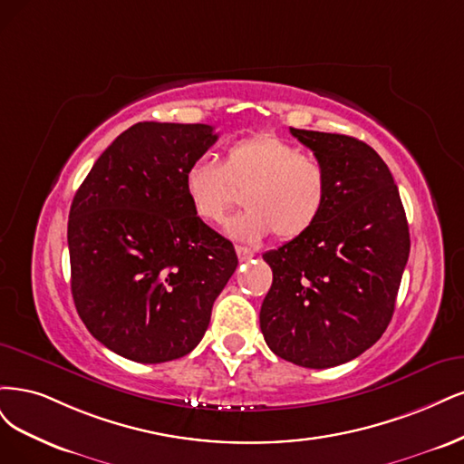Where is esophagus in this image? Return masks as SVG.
<instances>
[{"instance_id": "34e87169", "label": "esophagus", "mask_w": 464, "mask_h": 464, "mask_svg": "<svg viewBox=\"0 0 464 464\" xmlns=\"http://www.w3.org/2000/svg\"><path fill=\"white\" fill-rule=\"evenodd\" d=\"M235 250H237V256H238V260H241V262H246V260H250L254 256V252L250 248H246V246H235Z\"/></svg>"}]
</instances>
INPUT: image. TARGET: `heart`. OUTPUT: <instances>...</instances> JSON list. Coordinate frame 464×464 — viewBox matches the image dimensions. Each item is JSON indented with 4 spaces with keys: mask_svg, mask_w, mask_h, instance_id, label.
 <instances>
[{
    "mask_svg": "<svg viewBox=\"0 0 464 464\" xmlns=\"http://www.w3.org/2000/svg\"><path fill=\"white\" fill-rule=\"evenodd\" d=\"M183 190L194 216L221 223L245 190L246 210L229 219L227 233L256 243L270 233L295 241L322 218L330 198V175L316 158L274 132L235 140L223 163L200 158L185 169Z\"/></svg>",
    "mask_w": 464,
    "mask_h": 464,
    "instance_id": "heart-1",
    "label": "heart"
}]
</instances>
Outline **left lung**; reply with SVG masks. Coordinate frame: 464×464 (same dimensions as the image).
I'll list each match as a JSON object with an SVG mask.
<instances>
[{
	"label": "left lung",
	"mask_w": 464,
	"mask_h": 464,
	"mask_svg": "<svg viewBox=\"0 0 464 464\" xmlns=\"http://www.w3.org/2000/svg\"><path fill=\"white\" fill-rule=\"evenodd\" d=\"M324 163L330 198L306 235L264 254L274 272L260 330L277 356L304 368L349 362L390 325L411 237L390 168L347 134L291 129Z\"/></svg>",
	"instance_id": "obj_1"
}]
</instances>
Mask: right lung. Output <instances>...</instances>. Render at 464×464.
Masks as SVG:
<instances>
[{"instance_id": "obj_1", "label": "right lung", "mask_w": 464, "mask_h": 464, "mask_svg": "<svg viewBox=\"0 0 464 464\" xmlns=\"http://www.w3.org/2000/svg\"><path fill=\"white\" fill-rule=\"evenodd\" d=\"M218 140L194 123L132 125L74 194L71 293L86 330L129 361L188 354L238 264L233 245L194 216L185 169Z\"/></svg>"}]
</instances>
